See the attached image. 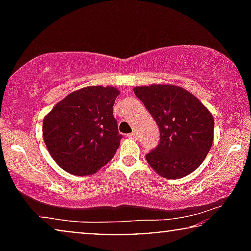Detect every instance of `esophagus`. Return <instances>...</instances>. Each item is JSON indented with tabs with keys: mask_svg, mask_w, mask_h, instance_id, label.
<instances>
[{
	"mask_svg": "<svg viewBox=\"0 0 251 251\" xmlns=\"http://www.w3.org/2000/svg\"><path fill=\"white\" fill-rule=\"evenodd\" d=\"M128 137H129V138H132V139H137V132L132 131L131 133H129Z\"/></svg>",
	"mask_w": 251,
	"mask_h": 251,
	"instance_id": "34e87169",
	"label": "esophagus"
}]
</instances>
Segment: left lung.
Instances as JSON below:
<instances>
[{
    "instance_id": "left-lung-1",
    "label": "left lung",
    "mask_w": 251,
    "mask_h": 251,
    "mask_svg": "<svg viewBox=\"0 0 251 251\" xmlns=\"http://www.w3.org/2000/svg\"><path fill=\"white\" fill-rule=\"evenodd\" d=\"M133 92L160 129V143L146 160L160 176L183 178L197 169L214 140V116L199 99L173 84L135 87Z\"/></svg>"
}]
</instances>
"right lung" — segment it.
Segmentation results:
<instances>
[{
    "instance_id": "1",
    "label": "right lung",
    "mask_w": 251,
    "mask_h": 251,
    "mask_svg": "<svg viewBox=\"0 0 251 251\" xmlns=\"http://www.w3.org/2000/svg\"><path fill=\"white\" fill-rule=\"evenodd\" d=\"M120 91L114 87L71 92L43 120V139L50 155L67 173L85 176L109 162L122 136L113 115Z\"/></svg>"
}]
</instances>
